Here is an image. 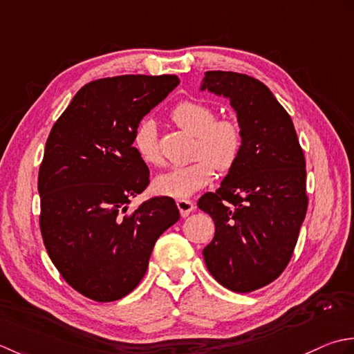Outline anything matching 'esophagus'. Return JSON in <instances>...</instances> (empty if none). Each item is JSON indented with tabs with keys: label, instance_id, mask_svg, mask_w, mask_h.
Wrapping results in <instances>:
<instances>
[{
	"label": "esophagus",
	"instance_id": "34e87169",
	"mask_svg": "<svg viewBox=\"0 0 354 354\" xmlns=\"http://www.w3.org/2000/svg\"><path fill=\"white\" fill-rule=\"evenodd\" d=\"M177 207H178L180 215H182V217H187V215L194 211L196 205H194L189 200H177Z\"/></svg>",
	"mask_w": 354,
	"mask_h": 354
}]
</instances>
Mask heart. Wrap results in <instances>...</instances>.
Returning a JSON list of instances; mask_svg holds the SVG:
<instances>
[{"instance_id": "1", "label": "heart", "mask_w": 354, "mask_h": 354, "mask_svg": "<svg viewBox=\"0 0 354 354\" xmlns=\"http://www.w3.org/2000/svg\"><path fill=\"white\" fill-rule=\"evenodd\" d=\"M176 124L197 136L196 162L174 167L154 180L157 192L174 198H187L211 182L214 168L226 172L234 167L243 148V133L234 120H215V113L197 100L178 104L171 113ZM133 147L143 162L160 165L162 154L157 145L153 120H142L133 134Z\"/></svg>"}]
</instances>
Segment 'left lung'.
<instances>
[{
    "label": "left lung",
    "mask_w": 354,
    "mask_h": 354,
    "mask_svg": "<svg viewBox=\"0 0 354 354\" xmlns=\"http://www.w3.org/2000/svg\"><path fill=\"white\" fill-rule=\"evenodd\" d=\"M200 91L227 99L243 133L238 160L197 203L215 225L203 258L221 286L248 293L277 279L297 246L307 212L304 153L290 116L258 79L206 71Z\"/></svg>",
    "instance_id": "8db88e82"
}]
</instances>
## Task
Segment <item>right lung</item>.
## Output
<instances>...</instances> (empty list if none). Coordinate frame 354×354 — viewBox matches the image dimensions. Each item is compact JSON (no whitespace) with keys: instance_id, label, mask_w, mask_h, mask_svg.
Here are the masks:
<instances>
[{"instance_id":"right-lung-1","label":"right lung","mask_w":354,"mask_h":354,"mask_svg":"<svg viewBox=\"0 0 354 354\" xmlns=\"http://www.w3.org/2000/svg\"><path fill=\"white\" fill-rule=\"evenodd\" d=\"M178 84L174 75L93 81L50 131L38 177L42 240L62 278L93 301L133 292L157 238L180 218L176 201L163 196L128 212L149 185L134 129Z\"/></svg>"}]
</instances>
